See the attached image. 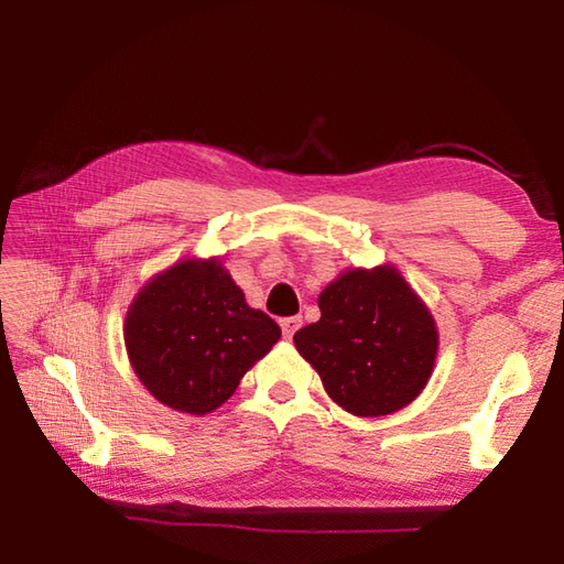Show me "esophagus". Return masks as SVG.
Listing matches in <instances>:
<instances>
[{
  "label": "esophagus",
  "mask_w": 564,
  "mask_h": 564,
  "mask_svg": "<svg viewBox=\"0 0 564 564\" xmlns=\"http://www.w3.org/2000/svg\"><path fill=\"white\" fill-rule=\"evenodd\" d=\"M303 325V319L301 317H297V315H293V317H283L281 319V329H283V337H293L295 335V329L297 327H301Z\"/></svg>",
  "instance_id": "1"
}]
</instances>
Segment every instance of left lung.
I'll return each instance as SVG.
<instances>
[{
  "label": "left lung",
  "instance_id": "1",
  "mask_svg": "<svg viewBox=\"0 0 564 564\" xmlns=\"http://www.w3.org/2000/svg\"><path fill=\"white\" fill-rule=\"evenodd\" d=\"M319 319L293 335L329 399L347 413L379 417L413 403L437 357V325L393 263L347 269L317 297Z\"/></svg>",
  "mask_w": 564,
  "mask_h": 564
}]
</instances>
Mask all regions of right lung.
<instances>
[{
  "mask_svg": "<svg viewBox=\"0 0 564 564\" xmlns=\"http://www.w3.org/2000/svg\"><path fill=\"white\" fill-rule=\"evenodd\" d=\"M281 339L273 319L249 307L219 257L181 259L131 301L124 345L147 391L173 411L205 415Z\"/></svg>",
  "mask_w": 564,
  "mask_h": 564,
  "instance_id": "obj_1",
  "label": "right lung"
}]
</instances>
